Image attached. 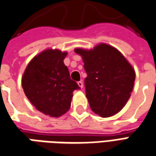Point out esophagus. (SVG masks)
Returning <instances> with one entry per match:
<instances>
[{
	"label": "esophagus",
	"instance_id": "34e87169",
	"mask_svg": "<svg viewBox=\"0 0 156 156\" xmlns=\"http://www.w3.org/2000/svg\"><path fill=\"white\" fill-rule=\"evenodd\" d=\"M77 84H78V86H79V87H80L81 89L83 88V82H82V81H78V82H77Z\"/></svg>",
	"mask_w": 156,
	"mask_h": 156
}]
</instances>
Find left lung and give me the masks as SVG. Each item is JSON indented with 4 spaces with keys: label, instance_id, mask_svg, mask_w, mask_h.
<instances>
[{
    "label": "left lung",
    "instance_id": "8db88e82",
    "mask_svg": "<svg viewBox=\"0 0 156 156\" xmlns=\"http://www.w3.org/2000/svg\"><path fill=\"white\" fill-rule=\"evenodd\" d=\"M75 52L83 59L87 74L86 95L91 110L102 118L117 114L133 90V66L121 52L107 44H99L92 49L76 48Z\"/></svg>",
    "mask_w": 156,
    "mask_h": 156
}]
</instances>
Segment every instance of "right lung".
<instances>
[{
  "mask_svg": "<svg viewBox=\"0 0 156 156\" xmlns=\"http://www.w3.org/2000/svg\"><path fill=\"white\" fill-rule=\"evenodd\" d=\"M66 55L67 52L47 48L32 58L22 77L27 99L37 110L53 118L69 111L73 91L80 88L64 64Z\"/></svg>",
  "mask_w": 156,
  "mask_h": 156,
  "instance_id": "add662e5",
  "label": "right lung"
}]
</instances>
